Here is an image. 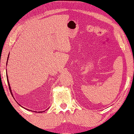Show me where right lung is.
<instances>
[{"mask_svg": "<svg viewBox=\"0 0 134 134\" xmlns=\"http://www.w3.org/2000/svg\"><path fill=\"white\" fill-rule=\"evenodd\" d=\"M9 56V55H8ZM7 81H8V86H9V90H10V92H11V95H12L13 96V94H12V92H11V87H10V86H9V81H8V75H7ZM19 105H20V104H19ZM26 110H29V109H26ZM42 112H43V111H42ZM42 112V111L41 112Z\"/></svg>", "mask_w": 134, "mask_h": 134, "instance_id": "right-lung-1", "label": "right lung"}]
</instances>
